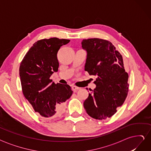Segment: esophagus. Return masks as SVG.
<instances>
[{"mask_svg": "<svg viewBox=\"0 0 151 151\" xmlns=\"http://www.w3.org/2000/svg\"><path fill=\"white\" fill-rule=\"evenodd\" d=\"M72 89L74 91V92H76V91H77L79 89H80V88H78V87H77V86H72Z\"/></svg>", "mask_w": 151, "mask_h": 151, "instance_id": "obj_1", "label": "esophagus"}]
</instances>
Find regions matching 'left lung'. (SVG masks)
<instances>
[{"instance_id": "1", "label": "left lung", "mask_w": 151, "mask_h": 151, "mask_svg": "<svg viewBox=\"0 0 151 151\" xmlns=\"http://www.w3.org/2000/svg\"><path fill=\"white\" fill-rule=\"evenodd\" d=\"M87 52L85 71L95 76L96 88L84 102L87 113L94 119L110 118L124 103L129 92V74L125 72L122 55L108 40H83Z\"/></svg>"}]
</instances>
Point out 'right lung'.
Returning <instances> with one entry per match:
<instances>
[{
	"instance_id": "add662e5",
	"label": "right lung",
	"mask_w": 151,
	"mask_h": 151,
	"mask_svg": "<svg viewBox=\"0 0 151 151\" xmlns=\"http://www.w3.org/2000/svg\"><path fill=\"white\" fill-rule=\"evenodd\" d=\"M69 40L51 38L33 44L20 64L19 76L24 97L35 112L45 118L60 116L73 91L68 84H55L50 79L57 72V53Z\"/></svg>"
}]
</instances>
